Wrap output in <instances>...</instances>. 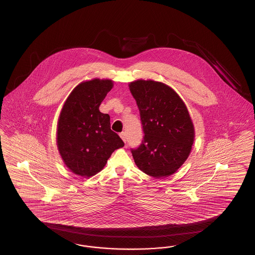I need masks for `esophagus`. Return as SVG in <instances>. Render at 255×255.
<instances>
[{
    "instance_id": "34e87169",
    "label": "esophagus",
    "mask_w": 255,
    "mask_h": 255,
    "mask_svg": "<svg viewBox=\"0 0 255 255\" xmlns=\"http://www.w3.org/2000/svg\"><path fill=\"white\" fill-rule=\"evenodd\" d=\"M120 135H121V137H122V140H123L124 142H126V140H127V137H126V133H125V132H122V133H120Z\"/></svg>"
}]
</instances>
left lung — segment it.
I'll use <instances>...</instances> for the list:
<instances>
[{"mask_svg":"<svg viewBox=\"0 0 255 255\" xmlns=\"http://www.w3.org/2000/svg\"><path fill=\"white\" fill-rule=\"evenodd\" d=\"M129 88L139 110L144 133L141 144L131 149L136 166L149 176L167 177L188 158L194 126L182 98L169 86L136 80Z\"/></svg>","mask_w":255,"mask_h":255,"instance_id":"obj_1","label":"left lung"}]
</instances>
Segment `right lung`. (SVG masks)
Returning a JSON list of instances; mask_svg holds the SVG:
<instances>
[{"mask_svg":"<svg viewBox=\"0 0 255 255\" xmlns=\"http://www.w3.org/2000/svg\"><path fill=\"white\" fill-rule=\"evenodd\" d=\"M113 88L109 79H93L73 89L57 124V147L67 167L81 177H91L105 166L112 153L124 146L111 130L110 116L99 106Z\"/></svg>","mask_w":255,"mask_h":255,"instance_id":"obj_1","label":"right lung"}]
</instances>
